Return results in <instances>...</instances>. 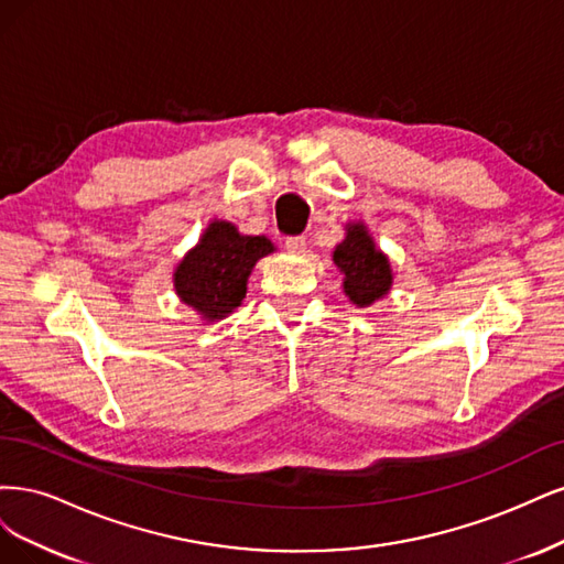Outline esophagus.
<instances>
[{
  "mask_svg": "<svg viewBox=\"0 0 564 564\" xmlns=\"http://www.w3.org/2000/svg\"><path fill=\"white\" fill-rule=\"evenodd\" d=\"M304 246H306L304 236H288V239H285L288 252H295V256H300V252H304Z\"/></svg>",
  "mask_w": 564,
  "mask_h": 564,
  "instance_id": "34e87169",
  "label": "esophagus"
}]
</instances>
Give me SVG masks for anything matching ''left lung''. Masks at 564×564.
Here are the masks:
<instances>
[{
  "instance_id": "1",
  "label": "left lung",
  "mask_w": 564,
  "mask_h": 564,
  "mask_svg": "<svg viewBox=\"0 0 564 564\" xmlns=\"http://www.w3.org/2000/svg\"><path fill=\"white\" fill-rule=\"evenodd\" d=\"M333 262L341 274V293L358 308L384 300L393 288L389 256L379 250L362 220L344 225V239L333 250Z\"/></svg>"
}]
</instances>
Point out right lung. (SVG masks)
I'll return each mask as SVG.
<instances>
[{"label": "right lung", "mask_w": 564, "mask_h": 564, "mask_svg": "<svg viewBox=\"0 0 564 564\" xmlns=\"http://www.w3.org/2000/svg\"><path fill=\"white\" fill-rule=\"evenodd\" d=\"M274 250L267 236L241 234L227 220H210L173 271L175 295L202 321H223L241 306L252 267Z\"/></svg>", "instance_id": "1"}]
</instances>
